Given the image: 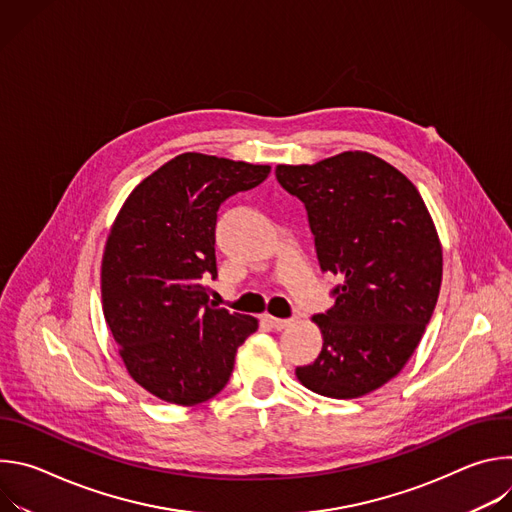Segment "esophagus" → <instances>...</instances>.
I'll use <instances>...</instances> for the list:
<instances>
[{"label":"esophagus","instance_id":"esophagus-1","mask_svg":"<svg viewBox=\"0 0 512 512\" xmlns=\"http://www.w3.org/2000/svg\"><path fill=\"white\" fill-rule=\"evenodd\" d=\"M267 318H269V324H271L275 330H283V328L294 324V320H283V318H273V316H267Z\"/></svg>","mask_w":512,"mask_h":512}]
</instances>
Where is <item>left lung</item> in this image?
Wrapping results in <instances>:
<instances>
[{
	"mask_svg": "<svg viewBox=\"0 0 512 512\" xmlns=\"http://www.w3.org/2000/svg\"><path fill=\"white\" fill-rule=\"evenodd\" d=\"M308 210L336 302L312 318L324 344L298 381L324 397L356 399L389 383L415 352L442 285V243L431 214L397 168L369 152L275 168Z\"/></svg>",
	"mask_w": 512,
	"mask_h": 512,
	"instance_id": "obj_1",
	"label": "left lung"
}]
</instances>
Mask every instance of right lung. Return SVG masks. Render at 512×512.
I'll return each mask as SVG.
<instances>
[{
  "mask_svg": "<svg viewBox=\"0 0 512 512\" xmlns=\"http://www.w3.org/2000/svg\"><path fill=\"white\" fill-rule=\"evenodd\" d=\"M271 166L186 152L141 180L111 225L101 261L107 326L129 377L154 397L192 407L229 383L253 316L216 308V210L261 184Z\"/></svg>",
  "mask_w": 512,
  "mask_h": 512,
  "instance_id": "right-lung-1",
  "label": "right lung"
}]
</instances>
